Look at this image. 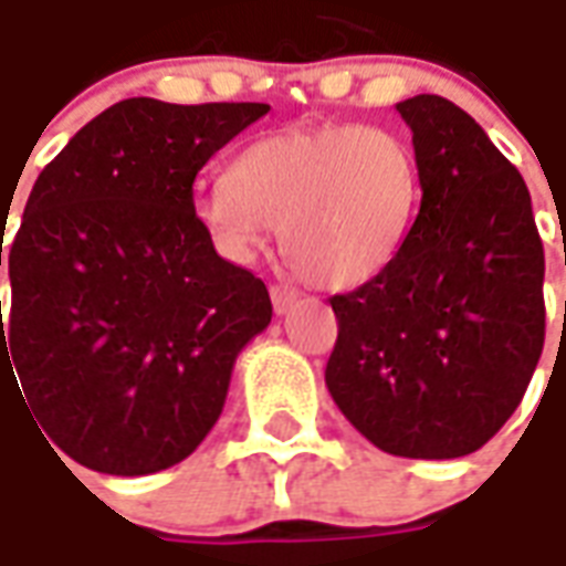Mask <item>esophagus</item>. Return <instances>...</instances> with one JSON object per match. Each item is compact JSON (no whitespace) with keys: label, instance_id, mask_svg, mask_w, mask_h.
Instances as JSON below:
<instances>
[{"label":"esophagus","instance_id":"obj_1","mask_svg":"<svg viewBox=\"0 0 566 566\" xmlns=\"http://www.w3.org/2000/svg\"><path fill=\"white\" fill-rule=\"evenodd\" d=\"M271 302H274L276 314H286L292 304L298 302V292L290 286H271Z\"/></svg>","mask_w":566,"mask_h":566}]
</instances>
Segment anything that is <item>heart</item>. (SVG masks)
Wrapping results in <instances>:
<instances>
[{"label":"heart","instance_id":"heart-1","mask_svg":"<svg viewBox=\"0 0 566 566\" xmlns=\"http://www.w3.org/2000/svg\"><path fill=\"white\" fill-rule=\"evenodd\" d=\"M418 207L420 164L402 136L326 124L250 143L228 179L200 191L195 216L231 259H250L280 228L295 274L319 290H356L390 268Z\"/></svg>","mask_w":566,"mask_h":566}]
</instances>
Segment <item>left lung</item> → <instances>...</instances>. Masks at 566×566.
I'll list each match as a JSON object with an SVG mask.
<instances>
[{
    "mask_svg": "<svg viewBox=\"0 0 566 566\" xmlns=\"http://www.w3.org/2000/svg\"><path fill=\"white\" fill-rule=\"evenodd\" d=\"M420 210L392 264L332 295L326 387L380 451L451 460L512 418L546 340V255L531 191L472 115L436 94L396 103Z\"/></svg>",
    "mask_w": 566,
    "mask_h": 566,
    "instance_id": "8db88e82",
    "label": "left lung"
}]
</instances>
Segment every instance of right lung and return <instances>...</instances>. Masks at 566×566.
<instances>
[{"instance_id":"obj_1","label":"right lung","mask_w":566,"mask_h":566,"mask_svg":"<svg viewBox=\"0 0 566 566\" xmlns=\"http://www.w3.org/2000/svg\"><path fill=\"white\" fill-rule=\"evenodd\" d=\"M268 109L122 99L35 179L8 252L2 396L27 395L45 442L75 463L161 472L222 415L238 354L271 323V295L216 252L191 186Z\"/></svg>"}]
</instances>
